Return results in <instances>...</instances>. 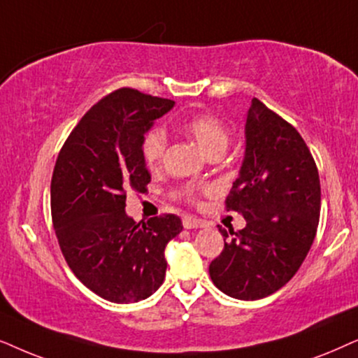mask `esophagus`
Listing matches in <instances>:
<instances>
[{
  "mask_svg": "<svg viewBox=\"0 0 358 358\" xmlns=\"http://www.w3.org/2000/svg\"><path fill=\"white\" fill-rule=\"evenodd\" d=\"M206 222L201 221V219L194 217V216H185L183 217V227L185 229H198V227H204Z\"/></svg>",
  "mask_w": 358,
  "mask_h": 358,
  "instance_id": "obj_1",
  "label": "esophagus"
}]
</instances>
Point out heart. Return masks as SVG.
<instances>
[{"instance_id": "heart-1", "label": "heart", "mask_w": 358, "mask_h": 358, "mask_svg": "<svg viewBox=\"0 0 358 358\" xmlns=\"http://www.w3.org/2000/svg\"><path fill=\"white\" fill-rule=\"evenodd\" d=\"M183 129L198 142L208 155L214 152H226L231 132L221 119L214 114H196L183 122ZM166 149V136L162 129H150L142 141V159L147 169L159 170L164 162Z\"/></svg>"}]
</instances>
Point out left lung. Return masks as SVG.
I'll return each mask as SVG.
<instances>
[{
	"mask_svg": "<svg viewBox=\"0 0 358 358\" xmlns=\"http://www.w3.org/2000/svg\"><path fill=\"white\" fill-rule=\"evenodd\" d=\"M226 208L247 224L239 232L219 227L224 249L209 265L213 283L244 301L278 292L316 237L321 183L299 132L257 98L247 111L245 155Z\"/></svg>",
	"mask_w": 358,
	"mask_h": 358,
	"instance_id": "left-lung-1",
	"label": "left lung"
}]
</instances>
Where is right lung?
Listing matches in <instances>:
<instances>
[{"mask_svg": "<svg viewBox=\"0 0 358 358\" xmlns=\"http://www.w3.org/2000/svg\"><path fill=\"white\" fill-rule=\"evenodd\" d=\"M173 104L116 90L90 108L57 157L50 209L60 250L76 278L111 303H137L159 289L165 247L183 229L175 214L147 222L126 214L127 192L150 183L144 136Z\"/></svg>", "mask_w": 358, "mask_h": 358, "instance_id": "right-lung-1", "label": "right lung"}]
</instances>
